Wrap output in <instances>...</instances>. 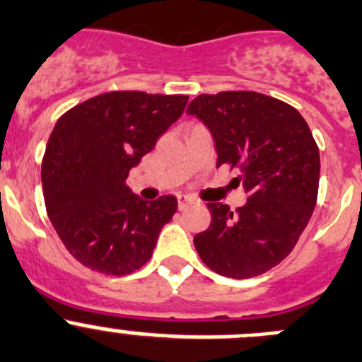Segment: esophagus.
<instances>
[{"label":"esophagus","mask_w":362,"mask_h":362,"mask_svg":"<svg viewBox=\"0 0 362 362\" xmlns=\"http://www.w3.org/2000/svg\"><path fill=\"white\" fill-rule=\"evenodd\" d=\"M192 204H194V200H192V198L178 197V209H180V211H184V209H187L189 205H192Z\"/></svg>","instance_id":"1"}]
</instances>
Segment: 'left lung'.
Here are the masks:
<instances>
[{
  "label": "left lung",
  "instance_id": "8db88e82",
  "mask_svg": "<svg viewBox=\"0 0 362 362\" xmlns=\"http://www.w3.org/2000/svg\"><path fill=\"white\" fill-rule=\"evenodd\" d=\"M187 114L211 130L218 162L238 170L248 200L230 211L207 204L212 221L194 235L202 261L223 276L250 279L288 257L318 198L320 150L302 114L253 90L200 94Z\"/></svg>",
  "mask_w": 362,
  "mask_h": 362
}]
</instances>
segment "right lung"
Here are the masks:
<instances>
[{"instance_id": "1", "label": "right lung", "mask_w": 362, "mask_h": 362, "mask_svg": "<svg viewBox=\"0 0 362 362\" xmlns=\"http://www.w3.org/2000/svg\"><path fill=\"white\" fill-rule=\"evenodd\" d=\"M189 96L114 90L67 110L42 158L44 204L60 241L78 262L128 275L150 261L177 198L146 202L124 180L184 112Z\"/></svg>"}]
</instances>
